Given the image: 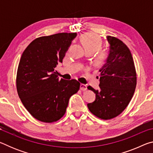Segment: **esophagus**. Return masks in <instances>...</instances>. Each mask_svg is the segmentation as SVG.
I'll list each match as a JSON object with an SVG mask.
<instances>
[{
    "mask_svg": "<svg viewBox=\"0 0 153 153\" xmlns=\"http://www.w3.org/2000/svg\"><path fill=\"white\" fill-rule=\"evenodd\" d=\"M80 90H82V91H85V90H87V86L85 84H82L80 85Z\"/></svg>",
    "mask_w": 153,
    "mask_h": 153,
    "instance_id": "34e87169",
    "label": "esophagus"
}]
</instances>
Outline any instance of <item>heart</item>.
Returning <instances> with one entry per match:
<instances>
[{
	"label": "heart",
	"instance_id": "1",
	"mask_svg": "<svg viewBox=\"0 0 153 153\" xmlns=\"http://www.w3.org/2000/svg\"><path fill=\"white\" fill-rule=\"evenodd\" d=\"M82 42L86 52H92V53L100 49L102 45L101 38L98 35L92 33H87L83 35ZM108 56V53L107 51H100L97 55V60L100 63H104L107 59Z\"/></svg>",
	"mask_w": 153,
	"mask_h": 153
}]
</instances>
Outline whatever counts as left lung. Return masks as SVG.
<instances>
[{"instance_id":"1","label":"left lung","mask_w":153,"mask_h":153,"mask_svg":"<svg viewBox=\"0 0 153 153\" xmlns=\"http://www.w3.org/2000/svg\"><path fill=\"white\" fill-rule=\"evenodd\" d=\"M109 54L100 69L99 90L90 86L96 94L94 102L88 104L93 115L102 120H111L123 112L130 102L136 86V72L131 52L118 38L107 36Z\"/></svg>"}]
</instances>
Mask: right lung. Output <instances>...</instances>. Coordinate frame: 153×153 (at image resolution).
Listing matches in <instances>:
<instances>
[{
    "label": "right lung",
    "instance_id": "1",
    "mask_svg": "<svg viewBox=\"0 0 153 153\" xmlns=\"http://www.w3.org/2000/svg\"><path fill=\"white\" fill-rule=\"evenodd\" d=\"M76 33H59L33 40L20 59L16 78L19 97L33 117L45 123L63 117L72 95L80 83L59 79L55 71L62 63Z\"/></svg>",
    "mask_w": 153,
    "mask_h": 153
}]
</instances>
